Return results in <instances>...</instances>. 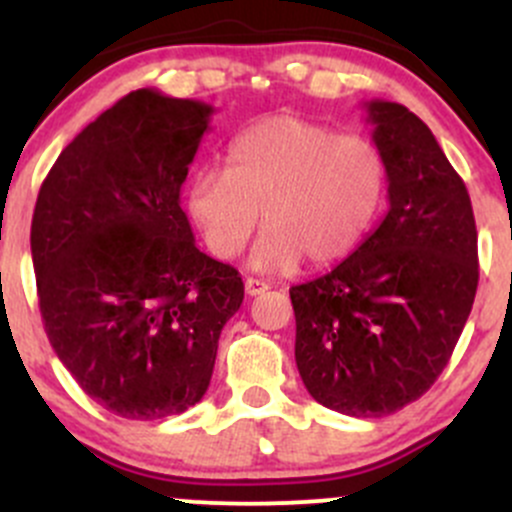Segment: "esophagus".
<instances>
[{
	"label": "esophagus",
	"mask_w": 512,
	"mask_h": 512,
	"mask_svg": "<svg viewBox=\"0 0 512 512\" xmlns=\"http://www.w3.org/2000/svg\"><path fill=\"white\" fill-rule=\"evenodd\" d=\"M265 289H270L265 280H255V277H247L245 280V292L250 294V297H257V294H262Z\"/></svg>",
	"instance_id": "34e87169"
}]
</instances>
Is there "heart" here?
<instances>
[{
    "label": "heart",
    "instance_id": "b5f03b06",
    "mask_svg": "<svg viewBox=\"0 0 512 512\" xmlns=\"http://www.w3.org/2000/svg\"><path fill=\"white\" fill-rule=\"evenodd\" d=\"M389 165L371 138L280 116L245 128L227 146L225 168L190 178L185 208L218 260L252 247L257 272H287L307 257L332 265L352 255L379 220Z\"/></svg>",
    "mask_w": 512,
    "mask_h": 512
}]
</instances>
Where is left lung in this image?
Segmentation results:
<instances>
[{
	"label": "left lung",
	"mask_w": 512,
	"mask_h": 512,
	"mask_svg": "<svg viewBox=\"0 0 512 512\" xmlns=\"http://www.w3.org/2000/svg\"><path fill=\"white\" fill-rule=\"evenodd\" d=\"M389 165V213L332 272L289 289L294 359L327 409L379 418L441 376L478 287L466 183L431 128L394 101L364 103Z\"/></svg>",
	"instance_id": "8db88e82"
}]
</instances>
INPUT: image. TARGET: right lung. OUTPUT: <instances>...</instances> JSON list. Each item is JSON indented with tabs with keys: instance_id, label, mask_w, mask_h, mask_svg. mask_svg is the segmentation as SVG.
<instances>
[{
	"instance_id": "obj_1",
	"label": "right lung",
	"mask_w": 512,
	"mask_h": 512,
	"mask_svg": "<svg viewBox=\"0 0 512 512\" xmlns=\"http://www.w3.org/2000/svg\"><path fill=\"white\" fill-rule=\"evenodd\" d=\"M215 108L138 89L61 151L41 183L32 260L46 337L111 414L178 416L210 386L240 309L235 267L195 247L180 188Z\"/></svg>"
}]
</instances>
